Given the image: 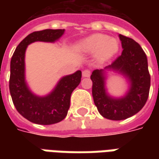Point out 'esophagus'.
<instances>
[{
	"label": "esophagus",
	"mask_w": 159,
	"mask_h": 159,
	"mask_svg": "<svg viewBox=\"0 0 159 159\" xmlns=\"http://www.w3.org/2000/svg\"><path fill=\"white\" fill-rule=\"evenodd\" d=\"M91 74V71L89 70H84L82 71V76L83 77H89Z\"/></svg>",
	"instance_id": "34e87169"
}]
</instances>
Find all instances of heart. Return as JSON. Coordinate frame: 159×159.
I'll return each mask as SVG.
<instances>
[{"label":"heart","mask_w":159,"mask_h":159,"mask_svg":"<svg viewBox=\"0 0 159 159\" xmlns=\"http://www.w3.org/2000/svg\"><path fill=\"white\" fill-rule=\"evenodd\" d=\"M78 48L82 52L95 53V57L99 61H105L117 53L119 44L114 38H110L105 34H95L81 40Z\"/></svg>","instance_id":"heart-1"}]
</instances>
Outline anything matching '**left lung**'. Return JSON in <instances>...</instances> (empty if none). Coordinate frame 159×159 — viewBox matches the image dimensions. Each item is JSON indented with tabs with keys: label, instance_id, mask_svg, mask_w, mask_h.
<instances>
[{
	"label": "left lung",
	"instance_id": "left-lung-1",
	"mask_svg": "<svg viewBox=\"0 0 159 159\" xmlns=\"http://www.w3.org/2000/svg\"><path fill=\"white\" fill-rule=\"evenodd\" d=\"M123 48L122 54L112 64L101 70H93L91 75L92 95L95 106L103 118L123 120L139 112L149 97L150 76L148 60L142 47L135 40L119 35ZM107 70H113L127 79L129 89L121 98H113L107 92Z\"/></svg>",
	"mask_w": 159,
	"mask_h": 159
}]
</instances>
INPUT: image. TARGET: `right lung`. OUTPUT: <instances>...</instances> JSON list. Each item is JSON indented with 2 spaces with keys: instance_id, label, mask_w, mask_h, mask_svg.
<instances>
[{
  "instance_id": "obj_1",
  "label": "right lung",
  "mask_w": 159,
  "mask_h": 159,
  "mask_svg": "<svg viewBox=\"0 0 159 159\" xmlns=\"http://www.w3.org/2000/svg\"><path fill=\"white\" fill-rule=\"evenodd\" d=\"M64 34V29H46L27 35L16 47L10 61L9 92L13 103L24 118L39 125L56 124L66 117L70 95L81 80V71L61 78L52 91L44 96L34 94L25 80V50L35 41L55 42Z\"/></svg>"
}]
</instances>
